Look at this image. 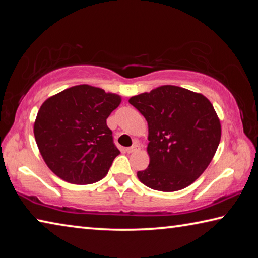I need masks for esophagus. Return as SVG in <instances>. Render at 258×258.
Returning <instances> with one entry per match:
<instances>
[{
	"instance_id": "esophagus-1",
	"label": "esophagus",
	"mask_w": 258,
	"mask_h": 258,
	"mask_svg": "<svg viewBox=\"0 0 258 258\" xmlns=\"http://www.w3.org/2000/svg\"><path fill=\"white\" fill-rule=\"evenodd\" d=\"M138 150H140V147H139L138 143H135V145H133L132 147L126 148V149H125V151L127 152V154H132V152H135V151H138Z\"/></svg>"
}]
</instances>
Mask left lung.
<instances>
[{
    "mask_svg": "<svg viewBox=\"0 0 258 258\" xmlns=\"http://www.w3.org/2000/svg\"><path fill=\"white\" fill-rule=\"evenodd\" d=\"M128 102L142 113L149 128L150 163L138 172L139 180L164 192L194 183L220 145L221 124L211 101L183 87L164 85Z\"/></svg>",
    "mask_w": 258,
    "mask_h": 258,
    "instance_id": "8db88e82",
    "label": "left lung"
}]
</instances>
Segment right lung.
<instances>
[{
  "mask_svg": "<svg viewBox=\"0 0 258 258\" xmlns=\"http://www.w3.org/2000/svg\"><path fill=\"white\" fill-rule=\"evenodd\" d=\"M119 95L90 85H76L44 101L34 135L52 172L73 184H91L107 175L119 150L107 126Z\"/></svg>",
  "mask_w": 258,
  "mask_h": 258,
  "instance_id": "1",
  "label": "right lung"
}]
</instances>
